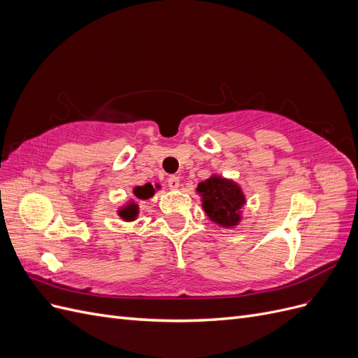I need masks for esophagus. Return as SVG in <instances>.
<instances>
[{
    "label": "esophagus",
    "instance_id": "34e87169",
    "mask_svg": "<svg viewBox=\"0 0 358 358\" xmlns=\"http://www.w3.org/2000/svg\"><path fill=\"white\" fill-rule=\"evenodd\" d=\"M167 183H169L170 189H178L180 185V179H179V176H170L167 179Z\"/></svg>",
    "mask_w": 358,
    "mask_h": 358
}]
</instances>
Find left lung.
<instances>
[{
    "label": "left lung",
    "instance_id": "8db88e82",
    "mask_svg": "<svg viewBox=\"0 0 358 358\" xmlns=\"http://www.w3.org/2000/svg\"><path fill=\"white\" fill-rule=\"evenodd\" d=\"M197 192L201 196L203 209L212 222L224 229H231L241 222V209L246 199L236 182L213 175L199 183Z\"/></svg>",
    "mask_w": 358,
    "mask_h": 358
}]
</instances>
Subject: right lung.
<instances>
[{
  "mask_svg": "<svg viewBox=\"0 0 358 358\" xmlns=\"http://www.w3.org/2000/svg\"><path fill=\"white\" fill-rule=\"evenodd\" d=\"M134 196L140 200H146V199H150L155 194V188L150 185V183H145L143 187H136L133 189ZM117 215L121 216V218L124 221H134L136 216L138 215V206L137 203L134 201H128L127 206H124V208H121L117 210Z\"/></svg>",
  "mask_w": 358,
  "mask_h": 358,
  "instance_id": "1",
  "label": "right lung"
}]
</instances>
